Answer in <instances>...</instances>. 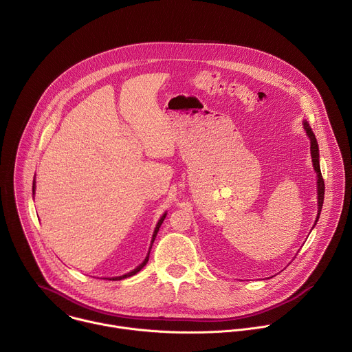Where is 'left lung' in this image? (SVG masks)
I'll use <instances>...</instances> for the list:
<instances>
[{"mask_svg":"<svg viewBox=\"0 0 352 352\" xmlns=\"http://www.w3.org/2000/svg\"><path fill=\"white\" fill-rule=\"evenodd\" d=\"M304 130L307 131V135L311 141V157H312V164L314 168L316 171V185H318V215H316V221L319 219L320 211H322V206H323V197H324V182L322 178V173H320V167H319V148H318V142L315 138V134L312 133L309 124L307 122H304Z\"/></svg>","mask_w":352,"mask_h":352,"instance_id":"obj_1","label":"left lung"}]
</instances>
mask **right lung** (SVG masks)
<instances>
[{"label": "right lung", "instance_id": "add662e5", "mask_svg": "<svg viewBox=\"0 0 352 352\" xmlns=\"http://www.w3.org/2000/svg\"><path fill=\"white\" fill-rule=\"evenodd\" d=\"M34 189H36V181H33V195H34ZM166 215H167V212H164L163 215H162V218L159 219V222H157V225H156V228H155V232H153V236H152V243H151V249H152V245H153V242H155V238H156V235H157V232H159V228H160V225L163 223V221H164V218H166ZM149 253H151V250L148 252V256H146V258L144 260V263L141 264V265H138L134 271H131V272H129V274H126V275H122V276H116V278H111L113 280H122V279H124V278H130V276H133V275H135V274H138L145 265H146V263L149 261Z\"/></svg>", "mask_w": 352, "mask_h": 352}]
</instances>
